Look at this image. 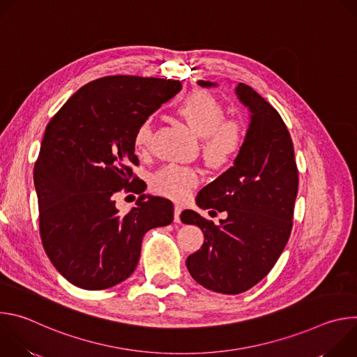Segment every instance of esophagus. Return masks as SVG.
<instances>
[{
	"instance_id": "1",
	"label": "esophagus",
	"mask_w": 357,
	"mask_h": 357,
	"mask_svg": "<svg viewBox=\"0 0 357 357\" xmlns=\"http://www.w3.org/2000/svg\"><path fill=\"white\" fill-rule=\"evenodd\" d=\"M182 211H183V208H182L181 205H175V216H174V220H175L176 223L181 222V213H182Z\"/></svg>"
}]
</instances>
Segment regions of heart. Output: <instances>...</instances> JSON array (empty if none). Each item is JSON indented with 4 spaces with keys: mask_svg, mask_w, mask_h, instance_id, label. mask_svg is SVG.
<instances>
[{
    "mask_svg": "<svg viewBox=\"0 0 357 357\" xmlns=\"http://www.w3.org/2000/svg\"><path fill=\"white\" fill-rule=\"evenodd\" d=\"M178 114L202 139V152L213 168L233 164L245 146L247 130L240 120L226 119L220 101L205 90L189 93L178 106ZM152 138V120L144 119L134 132V146L145 152ZM200 182L196 168L169 164L151 176L154 193L174 200H185Z\"/></svg>",
    "mask_w": 357,
    "mask_h": 357,
    "instance_id": "obj_1",
    "label": "heart"
}]
</instances>
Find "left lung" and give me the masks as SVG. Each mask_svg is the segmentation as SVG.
Wrapping results in <instances>:
<instances>
[{"instance_id": "left-lung-1", "label": "left lung", "mask_w": 357, "mask_h": 357, "mask_svg": "<svg viewBox=\"0 0 357 357\" xmlns=\"http://www.w3.org/2000/svg\"><path fill=\"white\" fill-rule=\"evenodd\" d=\"M236 93L251 113L245 146L234 165L196 197L202 209H218L227 218L216 226L193 211L181 215L205 234L200 250L186 260L190 275L229 295L250 289L275 266L292 230L299 181L292 139L278 112L244 83Z\"/></svg>"}]
</instances>
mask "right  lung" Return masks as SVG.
<instances>
[{
	"mask_svg": "<svg viewBox=\"0 0 357 357\" xmlns=\"http://www.w3.org/2000/svg\"><path fill=\"white\" fill-rule=\"evenodd\" d=\"M181 82L117 75L80 87L49 121L33 167L39 233L55 268L83 289H106L135 270L144 234L174 220L172 202L142 195L120 215L114 195L145 190L134 175V132Z\"/></svg>",
	"mask_w": 357,
	"mask_h": 357,
	"instance_id": "add662e5",
	"label": "right lung"
}]
</instances>
